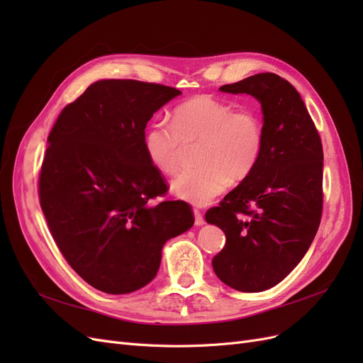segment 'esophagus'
Masks as SVG:
<instances>
[{
  "label": "esophagus",
  "instance_id": "1",
  "mask_svg": "<svg viewBox=\"0 0 363 363\" xmlns=\"http://www.w3.org/2000/svg\"><path fill=\"white\" fill-rule=\"evenodd\" d=\"M194 216H195V225L196 227H201V225H204V216L201 215V212L200 211H194Z\"/></svg>",
  "mask_w": 363,
  "mask_h": 363
}]
</instances>
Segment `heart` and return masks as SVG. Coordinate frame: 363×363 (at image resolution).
<instances>
[{
  "label": "heart",
  "instance_id": "1",
  "mask_svg": "<svg viewBox=\"0 0 363 363\" xmlns=\"http://www.w3.org/2000/svg\"><path fill=\"white\" fill-rule=\"evenodd\" d=\"M201 140L200 167L182 171L171 182L180 200L206 206L221 195L230 179L240 182L256 168L263 148L260 119L211 96H195L175 107L172 125L152 121L144 135L147 157L163 174H174L182 162L183 144Z\"/></svg>",
  "mask_w": 363,
  "mask_h": 363
}]
</instances>
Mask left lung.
I'll list each match as a JSON object with an SVG mask.
<instances>
[{
	"label": "left lung",
	"instance_id": "1",
	"mask_svg": "<svg viewBox=\"0 0 363 363\" xmlns=\"http://www.w3.org/2000/svg\"><path fill=\"white\" fill-rule=\"evenodd\" d=\"M260 103L263 148L256 168L206 213L227 238L212 260L218 279L240 292L276 286L298 265L323 213V145L295 87L272 72L224 84Z\"/></svg>",
	"mask_w": 363,
	"mask_h": 363
}]
</instances>
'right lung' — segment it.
<instances>
[{
  "mask_svg": "<svg viewBox=\"0 0 363 363\" xmlns=\"http://www.w3.org/2000/svg\"><path fill=\"white\" fill-rule=\"evenodd\" d=\"M182 92L136 80H98L63 108L42 162V212L63 257L106 294L144 288L162 248L194 225L184 201L167 192L144 148L147 123Z\"/></svg>",
  "mask_w": 363,
  "mask_h": 363,
  "instance_id": "add662e5",
  "label": "right lung"
}]
</instances>
